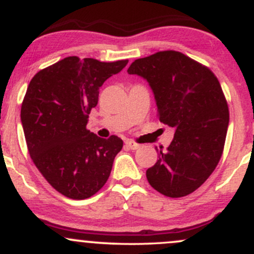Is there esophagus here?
I'll use <instances>...</instances> for the list:
<instances>
[{"label":"esophagus","instance_id":"1","mask_svg":"<svg viewBox=\"0 0 254 254\" xmlns=\"http://www.w3.org/2000/svg\"><path fill=\"white\" fill-rule=\"evenodd\" d=\"M125 145H127V148H130V149H132V150L138 149V148H139L138 143H136V142H133V141H130V139L125 141Z\"/></svg>","mask_w":254,"mask_h":254}]
</instances>
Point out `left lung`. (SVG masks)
Instances as JSON below:
<instances>
[{
  "label": "left lung",
  "instance_id": "1",
  "mask_svg": "<svg viewBox=\"0 0 254 254\" xmlns=\"http://www.w3.org/2000/svg\"><path fill=\"white\" fill-rule=\"evenodd\" d=\"M129 74L149 82L160 122L174 127V138L147 170L151 188L166 197L196 191L222 156L229 110L217 77L208 66L179 51H160L131 63Z\"/></svg>",
  "mask_w": 254,
  "mask_h": 254
}]
</instances>
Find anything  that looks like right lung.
I'll return each mask as SVG.
<instances>
[{"mask_svg": "<svg viewBox=\"0 0 254 254\" xmlns=\"http://www.w3.org/2000/svg\"><path fill=\"white\" fill-rule=\"evenodd\" d=\"M127 62L65 57L38 71L28 84L21 105L28 153L46 182L63 196L86 199L109 179L123 141L115 135L100 138L86 127L99 88Z\"/></svg>", "mask_w": 254, "mask_h": 254, "instance_id": "1", "label": "right lung"}]
</instances>
